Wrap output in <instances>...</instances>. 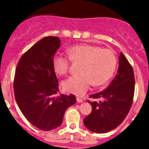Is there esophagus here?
I'll use <instances>...</instances> for the list:
<instances>
[{"label":"esophagus","mask_w":149,"mask_h":149,"mask_svg":"<svg viewBox=\"0 0 149 149\" xmlns=\"http://www.w3.org/2000/svg\"><path fill=\"white\" fill-rule=\"evenodd\" d=\"M76 100H77V102H78V103H82V102H83V100H82L81 98H80V97H78L76 98Z\"/></svg>","instance_id":"1"}]
</instances>
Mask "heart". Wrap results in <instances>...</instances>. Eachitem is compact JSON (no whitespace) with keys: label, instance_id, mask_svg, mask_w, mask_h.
Here are the masks:
<instances>
[{"label":"heart","instance_id":"1","mask_svg":"<svg viewBox=\"0 0 149 149\" xmlns=\"http://www.w3.org/2000/svg\"><path fill=\"white\" fill-rule=\"evenodd\" d=\"M69 57L56 54L52 59L54 71L59 75L68 73L70 60L81 62L79 75L64 80L62 87L66 92L81 95L93 83L95 86L106 83L113 76L117 66L115 53L109 49H102L92 45H78L68 49Z\"/></svg>","mask_w":149,"mask_h":149}]
</instances>
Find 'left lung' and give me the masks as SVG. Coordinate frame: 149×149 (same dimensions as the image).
Here are the masks:
<instances>
[{
  "label": "left lung",
  "instance_id": "obj_1",
  "mask_svg": "<svg viewBox=\"0 0 149 149\" xmlns=\"http://www.w3.org/2000/svg\"><path fill=\"white\" fill-rule=\"evenodd\" d=\"M134 83L132 65L121 52L117 74L111 83L103 91L90 95L100 101L88 100L92 109L83 120L85 127L93 132L106 133L122 123L132 104Z\"/></svg>",
  "mask_w": 149,
  "mask_h": 149
}]
</instances>
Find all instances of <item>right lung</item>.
I'll list each match as a JSON object with an SVG mask.
<instances>
[{"label":"right lung","mask_w":149,"mask_h":149,"mask_svg":"<svg viewBox=\"0 0 149 149\" xmlns=\"http://www.w3.org/2000/svg\"><path fill=\"white\" fill-rule=\"evenodd\" d=\"M57 36L42 38L20 58L14 78L15 97L27 120L44 131L62 123L64 113L76 103L75 95H61L52 66V59L60 47Z\"/></svg>","instance_id":"add662e5"}]
</instances>
